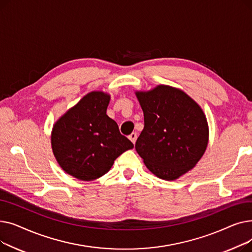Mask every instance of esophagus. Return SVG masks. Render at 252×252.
Listing matches in <instances>:
<instances>
[{
  "mask_svg": "<svg viewBox=\"0 0 252 252\" xmlns=\"http://www.w3.org/2000/svg\"><path fill=\"white\" fill-rule=\"evenodd\" d=\"M137 134L136 133H131L129 136H128V139L131 141V143L135 144L136 143V140H137Z\"/></svg>",
  "mask_w": 252,
  "mask_h": 252,
  "instance_id": "1",
  "label": "esophagus"
}]
</instances>
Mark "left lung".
Listing matches in <instances>:
<instances>
[{"label": "left lung", "instance_id": "1", "mask_svg": "<svg viewBox=\"0 0 252 252\" xmlns=\"http://www.w3.org/2000/svg\"><path fill=\"white\" fill-rule=\"evenodd\" d=\"M135 94L144 113V128L136 150L157 178L174 181L203 156L209 137L206 116L184 91L158 85Z\"/></svg>", "mask_w": 252, "mask_h": 252}]
</instances>
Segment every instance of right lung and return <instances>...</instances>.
I'll list each match as a JSON object with an SVG mask.
<instances>
[{"instance_id":"1","label":"right lung","mask_w":252,"mask_h":252,"mask_svg":"<svg viewBox=\"0 0 252 252\" xmlns=\"http://www.w3.org/2000/svg\"><path fill=\"white\" fill-rule=\"evenodd\" d=\"M109 101L107 93H88L53 126V154L65 173L77 180L99 179L108 173L119 155L134 148L106 114Z\"/></svg>"}]
</instances>
